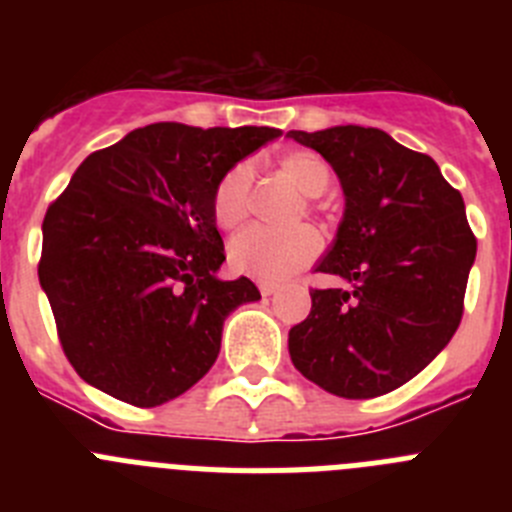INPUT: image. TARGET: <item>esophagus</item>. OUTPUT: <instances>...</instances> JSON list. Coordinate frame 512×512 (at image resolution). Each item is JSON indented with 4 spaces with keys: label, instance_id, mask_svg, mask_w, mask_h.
<instances>
[{
    "label": "esophagus",
    "instance_id": "34e87169",
    "mask_svg": "<svg viewBox=\"0 0 512 512\" xmlns=\"http://www.w3.org/2000/svg\"><path fill=\"white\" fill-rule=\"evenodd\" d=\"M259 289H261V295H264V297H271V295H277L279 284H274V282H261V284H259Z\"/></svg>",
    "mask_w": 512,
    "mask_h": 512
}]
</instances>
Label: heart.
<instances>
[{"label": "heart", "instance_id": "1", "mask_svg": "<svg viewBox=\"0 0 512 512\" xmlns=\"http://www.w3.org/2000/svg\"><path fill=\"white\" fill-rule=\"evenodd\" d=\"M279 169L305 197H323L330 187V166L318 153L289 151ZM253 166L248 161L230 166L212 192V217L223 230H233L246 220L251 200ZM320 253V235L307 225L289 230L253 225L230 241L228 261L238 274L259 282H282L310 264Z\"/></svg>", "mask_w": 512, "mask_h": 512}]
</instances>
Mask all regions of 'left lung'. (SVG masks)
Listing matches in <instances>:
<instances>
[{
    "label": "left lung",
    "mask_w": 512,
    "mask_h": 512,
    "mask_svg": "<svg viewBox=\"0 0 512 512\" xmlns=\"http://www.w3.org/2000/svg\"><path fill=\"white\" fill-rule=\"evenodd\" d=\"M287 138L333 166L346 200L315 266L343 287L310 292V315L289 330L292 364L330 395H387L423 372L461 323L477 256L464 200L431 156L384 130L336 125Z\"/></svg>",
    "instance_id": "left-lung-1"
}]
</instances>
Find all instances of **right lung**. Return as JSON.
<instances>
[{"label":"right lung","instance_id":"1","mask_svg":"<svg viewBox=\"0 0 512 512\" xmlns=\"http://www.w3.org/2000/svg\"><path fill=\"white\" fill-rule=\"evenodd\" d=\"M277 128L153 122L84 158L43 220L38 277L63 354L97 390L156 408L200 382L251 279L223 282L220 176Z\"/></svg>","mask_w":512,"mask_h":512}]
</instances>
